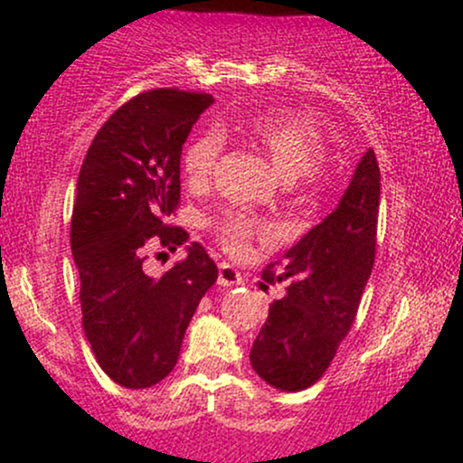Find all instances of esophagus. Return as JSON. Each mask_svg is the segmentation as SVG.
Wrapping results in <instances>:
<instances>
[{
    "mask_svg": "<svg viewBox=\"0 0 463 463\" xmlns=\"http://www.w3.org/2000/svg\"><path fill=\"white\" fill-rule=\"evenodd\" d=\"M218 285L221 288H236V285H242V276L232 265L221 263V267H218Z\"/></svg>",
    "mask_w": 463,
    "mask_h": 463,
    "instance_id": "1",
    "label": "esophagus"
}]
</instances>
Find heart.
Wrapping results in <instances>:
<instances>
[{"label":"heart","mask_w":463,"mask_h":463,"mask_svg":"<svg viewBox=\"0 0 463 463\" xmlns=\"http://www.w3.org/2000/svg\"><path fill=\"white\" fill-rule=\"evenodd\" d=\"M241 133L263 151L285 180L298 175L305 180L317 178L326 145L321 133L303 118L292 113H263L245 122ZM221 151L222 140L216 131H203L189 142L183 156V174L189 187L200 189L209 183ZM212 230L227 251L241 254L247 250L250 238L259 232V225L242 212H222L212 221Z\"/></svg>","instance_id":"1"}]
</instances>
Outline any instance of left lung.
I'll return each mask as SVG.
<instances>
[{
	"instance_id": "8db88e82",
	"label": "left lung",
	"mask_w": 463,
	"mask_h": 463,
	"mask_svg": "<svg viewBox=\"0 0 463 463\" xmlns=\"http://www.w3.org/2000/svg\"><path fill=\"white\" fill-rule=\"evenodd\" d=\"M379 198V162L368 149L335 212L263 271L267 283H288L250 352L251 368L274 388L298 392L330 368L373 271Z\"/></svg>"
}]
</instances>
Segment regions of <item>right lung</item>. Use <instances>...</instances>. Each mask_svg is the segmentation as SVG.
Here are the masks:
<instances>
[{"instance_id":"obj_1","label":"right lung","mask_w":463,"mask_h":463,"mask_svg":"<svg viewBox=\"0 0 463 463\" xmlns=\"http://www.w3.org/2000/svg\"><path fill=\"white\" fill-rule=\"evenodd\" d=\"M209 93L154 89L122 104L90 142L78 178L71 250L82 326L99 368L125 388H151L178 361L200 298L218 267L203 245L160 279L142 271V247L187 242L166 225L180 203V156Z\"/></svg>"}]
</instances>
